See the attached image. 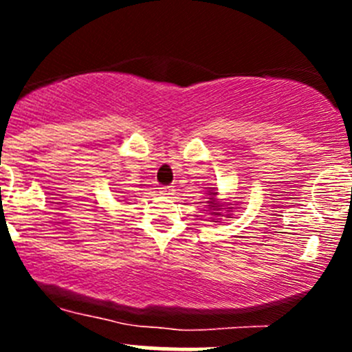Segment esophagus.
Returning <instances> with one entry per match:
<instances>
[{
    "instance_id": "1",
    "label": "esophagus",
    "mask_w": 352,
    "mask_h": 352,
    "mask_svg": "<svg viewBox=\"0 0 352 352\" xmlns=\"http://www.w3.org/2000/svg\"><path fill=\"white\" fill-rule=\"evenodd\" d=\"M160 192L165 194V196H170V194L173 192V189H172V186H165V187H162V190H160Z\"/></svg>"
}]
</instances>
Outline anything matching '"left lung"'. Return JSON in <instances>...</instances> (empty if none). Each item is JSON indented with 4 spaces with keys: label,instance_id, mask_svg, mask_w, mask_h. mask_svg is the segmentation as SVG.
<instances>
[{
    "label": "left lung",
    "instance_id": "left-lung-1",
    "mask_svg": "<svg viewBox=\"0 0 352 352\" xmlns=\"http://www.w3.org/2000/svg\"><path fill=\"white\" fill-rule=\"evenodd\" d=\"M216 196H218V192H211V197H209L211 201H208L209 214L219 216V211H221V209H232V208H228V204H225L226 208H223V206L218 202V199H216Z\"/></svg>",
    "mask_w": 352,
    "mask_h": 352
}]
</instances>
